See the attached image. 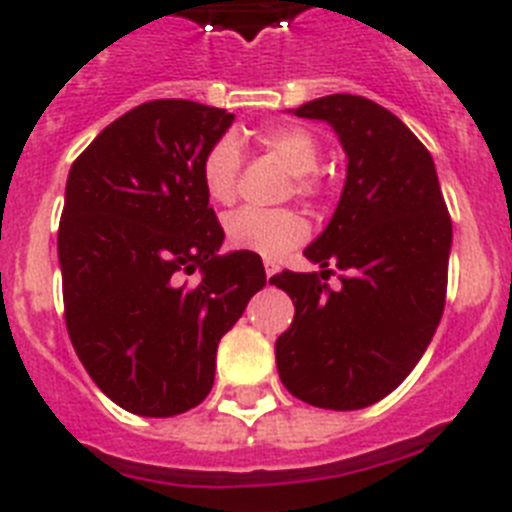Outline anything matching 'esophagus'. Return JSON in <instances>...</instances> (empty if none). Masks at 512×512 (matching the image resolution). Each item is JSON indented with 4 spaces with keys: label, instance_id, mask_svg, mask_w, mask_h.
<instances>
[{
    "label": "esophagus",
    "instance_id": "obj_1",
    "mask_svg": "<svg viewBox=\"0 0 512 512\" xmlns=\"http://www.w3.org/2000/svg\"><path fill=\"white\" fill-rule=\"evenodd\" d=\"M264 269H266V277H274V274H277V271H279V266H277V261L266 259L264 261Z\"/></svg>",
    "mask_w": 512,
    "mask_h": 512
}]
</instances>
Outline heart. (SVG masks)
Masks as SVG:
<instances>
[{"instance_id":"heart-1","label":"heart","mask_w":512,"mask_h":512,"mask_svg":"<svg viewBox=\"0 0 512 512\" xmlns=\"http://www.w3.org/2000/svg\"><path fill=\"white\" fill-rule=\"evenodd\" d=\"M261 143L287 166L295 179L297 197L320 200L325 184L312 174L320 161L318 138L302 125H269L261 130ZM202 187L217 205H230L238 194L241 174V143L233 135L217 138L202 156ZM225 238L238 251L259 256H282L307 238V220L295 210H259L243 207L225 220Z\"/></svg>"}]
</instances>
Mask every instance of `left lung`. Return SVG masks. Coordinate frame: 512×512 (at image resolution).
<instances>
[{
  "label": "left lung",
  "instance_id": "1",
  "mask_svg": "<svg viewBox=\"0 0 512 512\" xmlns=\"http://www.w3.org/2000/svg\"><path fill=\"white\" fill-rule=\"evenodd\" d=\"M325 120L348 156L336 215L305 248L320 274L269 279L295 302L277 338L279 379L297 400L359 410L413 372L446 305L451 215L436 166L413 130L356 94H328L295 110ZM338 273L342 287L330 290Z\"/></svg>",
  "mask_w": 512,
  "mask_h": 512
}]
</instances>
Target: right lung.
<instances>
[{
  "mask_svg": "<svg viewBox=\"0 0 512 512\" xmlns=\"http://www.w3.org/2000/svg\"><path fill=\"white\" fill-rule=\"evenodd\" d=\"M230 122L189 99L143 102L69 171L58 225L63 318L89 377L128 413L169 418L200 405L217 343L266 284L256 253L217 256L225 233L200 169Z\"/></svg>",
  "mask_w": 512,
  "mask_h": 512,
  "instance_id": "1",
  "label": "right lung"
}]
</instances>
